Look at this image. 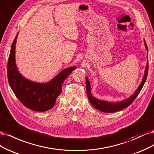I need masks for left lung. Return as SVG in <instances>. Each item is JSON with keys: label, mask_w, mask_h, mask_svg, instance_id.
<instances>
[{"label": "left lung", "mask_w": 154, "mask_h": 154, "mask_svg": "<svg viewBox=\"0 0 154 154\" xmlns=\"http://www.w3.org/2000/svg\"><path fill=\"white\" fill-rule=\"evenodd\" d=\"M144 42H145V46L148 52V47L146 45V43L145 42V40L144 39ZM148 52H147V63L146 66L145 70V75H144L142 82H141L140 85L138 86L137 89L136 90V91L134 93V95L131 96L129 98H128L125 100H122L118 102H109L107 101L101 100H99L98 98H96L94 97L91 93V86L90 84V81L88 79V77L86 78V93L87 96L89 99V101L90 102L91 105L95 107L97 109L104 112H117L120 110L123 109L126 107H127L128 106H130L132 103V102L135 100L136 97L138 95V94L140 93L142 88L143 87L144 84H145L146 79L148 75Z\"/></svg>", "instance_id": "obj_1"}]
</instances>
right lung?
Wrapping results in <instances>:
<instances>
[{
    "mask_svg": "<svg viewBox=\"0 0 154 154\" xmlns=\"http://www.w3.org/2000/svg\"><path fill=\"white\" fill-rule=\"evenodd\" d=\"M18 34L11 45L8 63V82L18 100L26 107L35 111H46L52 109L62 91L64 80L77 68L73 66L63 70L51 81L38 83L25 78L18 70L15 62V44Z\"/></svg>",
    "mask_w": 154,
    "mask_h": 154,
    "instance_id": "add662e5",
    "label": "right lung"
}]
</instances>
